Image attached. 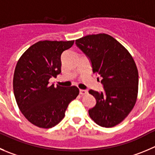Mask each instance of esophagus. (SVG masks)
Returning a JSON list of instances; mask_svg holds the SVG:
<instances>
[{"label":"esophagus","instance_id":"esophagus-1","mask_svg":"<svg viewBox=\"0 0 155 155\" xmlns=\"http://www.w3.org/2000/svg\"><path fill=\"white\" fill-rule=\"evenodd\" d=\"M87 94V90H80V94L81 95H84V94Z\"/></svg>","mask_w":155,"mask_h":155}]
</instances>
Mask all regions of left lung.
Listing matches in <instances>:
<instances>
[{
  "label": "left lung",
  "mask_w": 155,
  "mask_h": 155,
  "mask_svg": "<svg viewBox=\"0 0 155 155\" xmlns=\"http://www.w3.org/2000/svg\"><path fill=\"white\" fill-rule=\"evenodd\" d=\"M75 43L104 85L103 92L89 91L97 101L88 111L90 116L99 126L113 127L127 117L136 103L138 73L135 61L122 44L105 33L88 35Z\"/></svg>",
  "instance_id": "1"
}]
</instances>
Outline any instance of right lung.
<instances>
[{
  "mask_svg": "<svg viewBox=\"0 0 155 155\" xmlns=\"http://www.w3.org/2000/svg\"><path fill=\"white\" fill-rule=\"evenodd\" d=\"M74 41H39L31 45L16 65L13 81L19 109L29 122L43 129L54 127L64 117L68 104L79 94L77 87L50 84L61 73V55Z\"/></svg>",
  "mask_w": 155,
  "mask_h": 155,
  "instance_id": "obj_1",
  "label": "right lung"
}]
</instances>
